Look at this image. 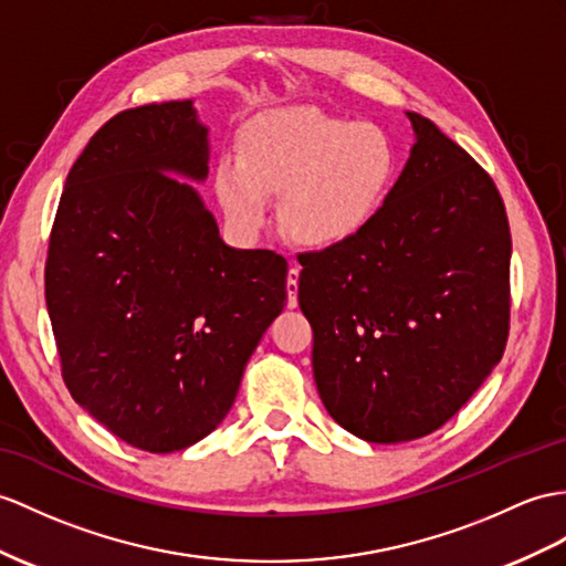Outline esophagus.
<instances>
[{
	"instance_id": "34e87169",
	"label": "esophagus",
	"mask_w": 566,
	"mask_h": 566,
	"mask_svg": "<svg viewBox=\"0 0 566 566\" xmlns=\"http://www.w3.org/2000/svg\"><path fill=\"white\" fill-rule=\"evenodd\" d=\"M297 281H300V269L297 266H291V271H287V307L295 310L297 307Z\"/></svg>"
}]
</instances>
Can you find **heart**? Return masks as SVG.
<instances>
[{"label":"heart","instance_id":"heart-1","mask_svg":"<svg viewBox=\"0 0 566 566\" xmlns=\"http://www.w3.org/2000/svg\"><path fill=\"white\" fill-rule=\"evenodd\" d=\"M398 175L401 150L379 124L291 107L247 124L238 158L218 163L216 197L232 230L256 238L279 195L287 235L336 250L375 223Z\"/></svg>","mask_w":566,"mask_h":566}]
</instances>
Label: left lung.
Masks as SVG:
<instances>
[{
  "instance_id": "1",
  "label": "left lung",
  "mask_w": 566,
  "mask_h": 566,
  "mask_svg": "<svg viewBox=\"0 0 566 566\" xmlns=\"http://www.w3.org/2000/svg\"><path fill=\"white\" fill-rule=\"evenodd\" d=\"M360 238L300 256L312 369L343 430L371 444L434 432L502 360L512 235L492 177L434 122Z\"/></svg>"
}]
</instances>
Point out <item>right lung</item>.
<instances>
[{
  "mask_svg": "<svg viewBox=\"0 0 566 566\" xmlns=\"http://www.w3.org/2000/svg\"><path fill=\"white\" fill-rule=\"evenodd\" d=\"M209 154L195 101L124 109L69 170L50 235L45 300L66 389L150 453L223 422L287 297V261L228 247L184 182L209 177Z\"/></svg>",
  "mask_w": 566,
  "mask_h": 566,
  "instance_id": "right-lung-1",
  "label": "right lung"
}]
</instances>
